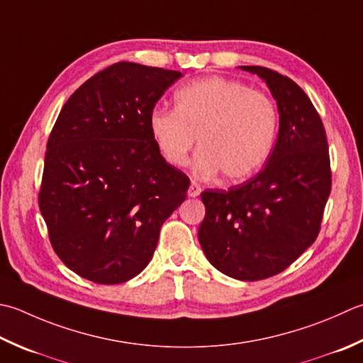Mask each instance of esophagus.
Instances as JSON below:
<instances>
[{
  "label": "esophagus",
  "mask_w": 363,
  "mask_h": 363,
  "mask_svg": "<svg viewBox=\"0 0 363 363\" xmlns=\"http://www.w3.org/2000/svg\"><path fill=\"white\" fill-rule=\"evenodd\" d=\"M200 194H201V187L198 186L196 182H190L189 190H187V195L191 196V198H195V196H198Z\"/></svg>",
  "instance_id": "34e87169"
}]
</instances>
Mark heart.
<instances>
[{"instance_id":"obj_1","label":"heart","mask_w":363,"mask_h":363,"mask_svg":"<svg viewBox=\"0 0 363 363\" xmlns=\"http://www.w3.org/2000/svg\"><path fill=\"white\" fill-rule=\"evenodd\" d=\"M149 130L162 157L174 167L187 163L198 137V174L222 172L242 181L262 167L277 132L271 99L244 83L222 77L203 78L176 91L174 110L154 108Z\"/></svg>"}]
</instances>
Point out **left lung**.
<instances>
[{
    "instance_id": "left-lung-1",
    "label": "left lung",
    "mask_w": 363,
    "mask_h": 363,
    "mask_svg": "<svg viewBox=\"0 0 363 363\" xmlns=\"http://www.w3.org/2000/svg\"><path fill=\"white\" fill-rule=\"evenodd\" d=\"M239 69L267 84L279 137L264 169L228 190H206L198 240L217 271L255 281L280 274L315 242L330 195L324 125L308 96L275 70Z\"/></svg>"
}]
</instances>
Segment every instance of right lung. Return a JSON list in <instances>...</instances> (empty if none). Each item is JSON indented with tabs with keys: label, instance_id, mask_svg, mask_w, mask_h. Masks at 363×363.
Returning <instances> with one entry per match:
<instances>
[{
	"label": "right lung",
	"instance_id": "add662e5",
	"mask_svg": "<svg viewBox=\"0 0 363 363\" xmlns=\"http://www.w3.org/2000/svg\"><path fill=\"white\" fill-rule=\"evenodd\" d=\"M177 70L116 62L78 88L50 133L39 208L70 271L101 285L137 277L189 177L167 163L149 115Z\"/></svg>",
	"mask_w": 363,
	"mask_h": 363
}]
</instances>
